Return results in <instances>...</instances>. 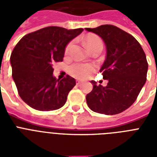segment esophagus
<instances>
[{
	"label": "esophagus",
	"instance_id": "obj_1",
	"mask_svg": "<svg viewBox=\"0 0 157 157\" xmlns=\"http://www.w3.org/2000/svg\"><path fill=\"white\" fill-rule=\"evenodd\" d=\"M81 83V81H76V85H77V86H79V85H80V84Z\"/></svg>",
	"mask_w": 157,
	"mask_h": 157
}]
</instances>
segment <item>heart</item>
Wrapping results in <instances>:
<instances>
[{
    "instance_id": "heart-1",
    "label": "heart",
    "mask_w": 157,
    "mask_h": 157,
    "mask_svg": "<svg viewBox=\"0 0 157 157\" xmlns=\"http://www.w3.org/2000/svg\"><path fill=\"white\" fill-rule=\"evenodd\" d=\"M84 42L86 45V48L88 49L90 52L94 50L98 49V48H103V40L98 36L95 34H88L84 38ZM74 40H71L66 45L64 54L66 56L69 55L71 51V49L73 47ZM93 65L88 63H76L70 65L68 67V73L71 76H73L76 79H85L87 78L94 71Z\"/></svg>"
}]
</instances>
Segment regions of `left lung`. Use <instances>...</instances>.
Wrapping results in <instances>:
<instances>
[{
    "label": "left lung",
    "instance_id": "8db88e82",
    "mask_svg": "<svg viewBox=\"0 0 157 157\" xmlns=\"http://www.w3.org/2000/svg\"><path fill=\"white\" fill-rule=\"evenodd\" d=\"M86 30L104 40L107 55L99 71L108 81L106 87L91 81L93 90L86 95V103L100 114L121 113L135 102L146 82V54L133 36L116 26L105 24Z\"/></svg>",
    "mask_w": 157,
    "mask_h": 157
}]
</instances>
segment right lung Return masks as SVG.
<instances>
[{
	"mask_svg": "<svg viewBox=\"0 0 157 157\" xmlns=\"http://www.w3.org/2000/svg\"><path fill=\"white\" fill-rule=\"evenodd\" d=\"M83 28L67 30L46 27L28 33L21 39L10 55L12 76L21 98L38 111H54L65 104L76 81L67 75L53 76V65L63 60L67 43Z\"/></svg>",
	"mask_w": 157,
	"mask_h": 157,
	"instance_id": "right-lung-1",
	"label": "right lung"
}]
</instances>
